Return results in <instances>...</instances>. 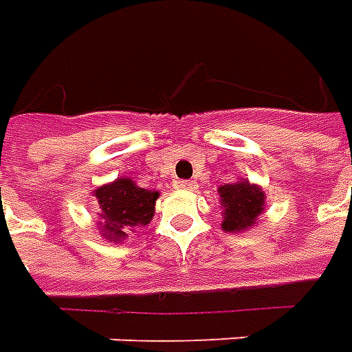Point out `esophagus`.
<instances>
[{"instance_id": "1", "label": "esophagus", "mask_w": 352, "mask_h": 352, "mask_svg": "<svg viewBox=\"0 0 352 352\" xmlns=\"http://www.w3.org/2000/svg\"><path fill=\"white\" fill-rule=\"evenodd\" d=\"M175 186L181 190H192L196 184H194V181H177Z\"/></svg>"}]
</instances>
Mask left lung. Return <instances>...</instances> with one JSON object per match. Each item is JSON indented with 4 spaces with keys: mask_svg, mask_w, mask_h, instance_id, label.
Returning a JSON list of instances; mask_svg holds the SVG:
<instances>
[{
    "mask_svg": "<svg viewBox=\"0 0 352 352\" xmlns=\"http://www.w3.org/2000/svg\"><path fill=\"white\" fill-rule=\"evenodd\" d=\"M221 206H223V230L242 232L253 227L265 211V192L250 181H238L219 186Z\"/></svg>",
    "mask_w": 352,
    "mask_h": 352,
    "instance_id": "obj_1",
    "label": "left lung"
}]
</instances>
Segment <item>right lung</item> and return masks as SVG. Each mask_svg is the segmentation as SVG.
Masks as SVG:
<instances>
[{"instance_id":"obj_1","label":"right lung","mask_w":352,"mask_h":352,"mask_svg":"<svg viewBox=\"0 0 352 352\" xmlns=\"http://www.w3.org/2000/svg\"><path fill=\"white\" fill-rule=\"evenodd\" d=\"M93 196L99 200L100 232L108 242H122L137 227H146L154 217L158 190L137 186L129 177L99 186Z\"/></svg>"}]
</instances>
